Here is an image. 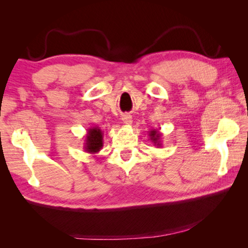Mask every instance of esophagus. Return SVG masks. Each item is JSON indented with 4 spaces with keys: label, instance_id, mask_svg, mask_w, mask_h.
Segmentation results:
<instances>
[{
    "label": "esophagus",
    "instance_id": "obj_1",
    "mask_svg": "<svg viewBox=\"0 0 248 248\" xmlns=\"http://www.w3.org/2000/svg\"><path fill=\"white\" fill-rule=\"evenodd\" d=\"M123 121H124V123L125 124H132L131 116H130V115H124V116L123 117Z\"/></svg>",
    "mask_w": 248,
    "mask_h": 248
}]
</instances>
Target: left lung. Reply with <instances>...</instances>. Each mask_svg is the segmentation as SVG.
Listing matches in <instances>:
<instances>
[{"label":"left lung","instance_id":"obj_1","mask_svg":"<svg viewBox=\"0 0 248 248\" xmlns=\"http://www.w3.org/2000/svg\"><path fill=\"white\" fill-rule=\"evenodd\" d=\"M149 137L150 140L152 141V143L157 146V148H161L162 146V133L159 132L157 129H151L149 131Z\"/></svg>","mask_w":248,"mask_h":248}]
</instances>
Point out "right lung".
Masks as SVG:
<instances>
[{
  "mask_svg": "<svg viewBox=\"0 0 248 248\" xmlns=\"http://www.w3.org/2000/svg\"><path fill=\"white\" fill-rule=\"evenodd\" d=\"M104 132L99 127H93L87 130L85 136V142H84V150L90 154H97L102 150Z\"/></svg>",
  "mask_w": 248,
  "mask_h": 248,
  "instance_id": "1",
  "label": "right lung"
}]
</instances>
